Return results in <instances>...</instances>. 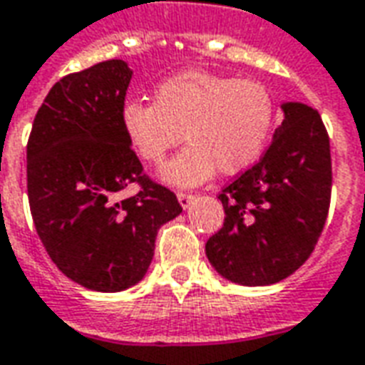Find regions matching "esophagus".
I'll return each mask as SVG.
<instances>
[{"label":"esophagus","mask_w":365,"mask_h":365,"mask_svg":"<svg viewBox=\"0 0 365 365\" xmlns=\"http://www.w3.org/2000/svg\"><path fill=\"white\" fill-rule=\"evenodd\" d=\"M177 198H179V202H180V206H182V208H188V206H190V202H192V194H188V192H177Z\"/></svg>","instance_id":"34e87169"}]
</instances>
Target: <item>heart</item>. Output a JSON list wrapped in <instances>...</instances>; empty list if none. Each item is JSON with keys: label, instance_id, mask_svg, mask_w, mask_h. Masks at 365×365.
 Returning a JSON list of instances; mask_svg holds the SVG:
<instances>
[{"label": "heart", "instance_id": "obj_1", "mask_svg": "<svg viewBox=\"0 0 365 365\" xmlns=\"http://www.w3.org/2000/svg\"><path fill=\"white\" fill-rule=\"evenodd\" d=\"M122 130L145 163L161 165L185 138L188 145L163 167V180L190 188L222 175H237L267 150L276 101L255 79L190 70L159 83L153 105L130 101L122 106Z\"/></svg>", "mask_w": 365, "mask_h": 365}]
</instances>
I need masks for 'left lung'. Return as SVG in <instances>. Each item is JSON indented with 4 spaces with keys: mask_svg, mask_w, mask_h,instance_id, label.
Instances as JSON below:
<instances>
[{
    "mask_svg": "<svg viewBox=\"0 0 365 365\" xmlns=\"http://www.w3.org/2000/svg\"><path fill=\"white\" fill-rule=\"evenodd\" d=\"M284 120L259 163L217 196L223 227L206 243L210 264L241 286L288 278L315 249L331 204V145L315 108L282 103Z\"/></svg>",
    "mask_w": 365,
    "mask_h": 365,
    "instance_id": "obj_1",
    "label": "left lung"
}]
</instances>
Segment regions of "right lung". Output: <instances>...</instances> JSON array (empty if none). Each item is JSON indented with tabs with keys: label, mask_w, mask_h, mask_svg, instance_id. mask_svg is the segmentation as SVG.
I'll list each match as a JSON object with an SVG mask.
<instances>
[{
	"label": "right lung",
	"mask_w": 365,
	"mask_h": 365,
	"mask_svg": "<svg viewBox=\"0 0 365 365\" xmlns=\"http://www.w3.org/2000/svg\"><path fill=\"white\" fill-rule=\"evenodd\" d=\"M132 70L106 60L62 77L34 116L26 188L44 249L70 280L122 292L142 280L155 235L182 212L177 196L143 175L122 130ZM132 182L138 195L118 199Z\"/></svg>",
	"instance_id": "obj_1"
}]
</instances>
